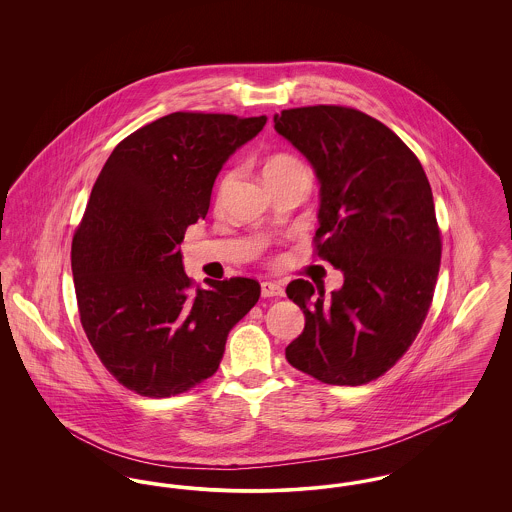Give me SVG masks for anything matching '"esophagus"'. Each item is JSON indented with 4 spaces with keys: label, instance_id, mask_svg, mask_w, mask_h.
I'll use <instances>...</instances> for the list:
<instances>
[{
    "label": "esophagus",
    "instance_id": "34e87169",
    "mask_svg": "<svg viewBox=\"0 0 512 512\" xmlns=\"http://www.w3.org/2000/svg\"><path fill=\"white\" fill-rule=\"evenodd\" d=\"M261 295L263 297H282L284 288L276 282H261Z\"/></svg>",
    "mask_w": 512,
    "mask_h": 512
}]
</instances>
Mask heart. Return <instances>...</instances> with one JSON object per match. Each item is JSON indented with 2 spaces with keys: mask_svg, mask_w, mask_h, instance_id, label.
Returning <instances> with one entry per match:
<instances>
[{
  "mask_svg": "<svg viewBox=\"0 0 512 512\" xmlns=\"http://www.w3.org/2000/svg\"><path fill=\"white\" fill-rule=\"evenodd\" d=\"M299 165H301V163H299V161H295V159L290 157V155H276V157H272V159L268 161L267 167H265V172L282 171V169L299 167ZM230 182H232V174H228V176L222 180L220 190L224 192V190L230 186Z\"/></svg>",
  "mask_w": 512,
  "mask_h": 512,
  "instance_id": "obj_1",
  "label": "heart"
}]
</instances>
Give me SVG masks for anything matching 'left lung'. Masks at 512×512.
<instances>
[{"label":"left lung","mask_w":512,"mask_h":512,"mask_svg":"<svg viewBox=\"0 0 512 512\" xmlns=\"http://www.w3.org/2000/svg\"><path fill=\"white\" fill-rule=\"evenodd\" d=\"M274 130L315 171L317 255L343 274L332 293L290 282L305 328L286 359L324 384L363 386L405 355L434 297L441 240L430 182L401 138L357 109H286Z\"/></svg>","instance_id":"obj_1"}]
</instances>
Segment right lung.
I'll return each mask as SVG.
<instances>
[{"label":"right lung","mask_w":512,"mask_h":512,"mask_svg":"<svg viewBox=\"0 0 512 512\" xmlns=\"http://www.w3.org/2000/svg\"><path fill=\"white\" fill-rule=\"evenodd\" d=\"M265 122L171 113L124 138L99 172L74 234V290L88 340L124 388L157 399L213 376L257 303L251 278L194 290L180 244L205 219L224 163Z\"/></svg>","instance_id":"right-lung-1"}]
</instances>
